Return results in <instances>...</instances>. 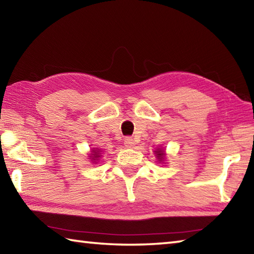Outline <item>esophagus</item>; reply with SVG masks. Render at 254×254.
<instances>
[{"instance_id":"1","label":"esophagus","mask_w":254,"mask_h":254,"mask_svg":"<svg viewBox=\"0 0 254 254\" xmlns=\"http://www.w3.org/2000/svg\"><path fill=\"white\" fill-rule=\"evenodd\" d=\"M124 144H126V146H127V147H132L135 143H134V140H133V138H131V137H127L126 140H124Z\"/></svg>"}]
</instances>
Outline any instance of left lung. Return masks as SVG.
<instances>
[{
    "label": "left lung",
    "instance_id": "obj_1",
    "mask_svg": "<svg viewBox=\"0 0 254 254\" xmlns=\"http://www.w3.org/2000/svg\"><path fill=\"white\" fill-rule=\"evenodd\" d=\"M155 153H156V155H157V157H158V160L162 161V158H163V156H164V152H162V151L160 150V151H155Z\"/></svg>",
    "mask_w": 254,
    "mask_h": 254
}]
</instances>
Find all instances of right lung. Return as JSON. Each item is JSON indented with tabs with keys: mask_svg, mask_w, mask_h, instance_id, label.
Here are the masks:
<instances>
[{
	"mask_svg": "<svg viewBox=\"0 0 254 254\" xmlns=\"http://www.w3.org/2000/svg\"><path fill=\"white\" fill-rule=\"evenodd\" d=\"M92 153L93 154H91V155H92V158H93V161H94V160H96V157H99V154L96 151H92Z\"/></svg>",
	"mask_w": 254,
	"mask_h": 254,
	"instance_id": "right-lung-1",
	"label": "right lung"
}]
</instances>
